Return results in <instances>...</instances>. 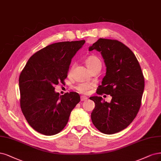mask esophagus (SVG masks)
<instances>
[{
    "mask_svg": "<svg viewBox=\"0 0 161 161\" xmlns=\"http://www.w3.org/2000/svg\"><path fill=\"white\" fill-rule=\"evenodd\" d=\"M87 99H88V98L85 96H81L80 97V101H87Z\"/></svg>",
    "mask_w": 161,
    "mask_h": 161,
    "instance_id": "34e87169",
    "label": "esophagus"
}]
</instances>
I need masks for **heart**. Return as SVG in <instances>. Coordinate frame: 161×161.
Masks as SVG:
<instances>
[{"instance_id": "heart-1", "label": "heart", "mask_w": 161, "mask_h": 161, "mask_svg": "<svg viewBox=\"0 0 161 161\" xmlns=\"http://www.w3.org/2000/svg\"><path fill=\"white\" fill-rule=\"evenodd\" d=\"M86 64L87 67L91 71L97 68L101 69V66H102L101 60H100L98 57H97V56H95V55H91V56L88 57L86 59ZM73 67L72 66V68L69 70V73H70L72 70H73ZM93 87H94V85L92 84V83L84 82V83H80V84L77 85L75 86V89L79 93L86 94L89 92V91L91 90Z\"/></svg>"}]
</instances>
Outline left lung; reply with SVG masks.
<instances>
[{"instance_id": "8db88e82", "label": "left lung", "mask_w": 161, "mask_h": 161, "mask_svg": "<svg viewBox=\"0 0 161 161\" xmlns=\"http://www.w3.org/2000/svg\"><path fill=\"white\" fill-rule=\"evenodd\" d=\"M101 52L107 66L106 75L97 93L112 96L111 102L101 97H92L95 103L91 119L104 134L112 135L126 129L140 109L145 79L141 66L131 50L121 42L99 38L89 51Z\"/></svg>"}]
</instances>
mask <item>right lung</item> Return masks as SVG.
<instances>
[{
    "mask_svg": "<svg viewBox=\"0 0 161 161\" xmlns=\"http://www.w3.org/2000/svg\"><path fill=\"white\" fill-rule=\"evenodd\" d=\"M85 42L51 44L31 56L21 71L19 82L22 112L28 123L41 134L51 136L61 131L72 110L80 102L77 92L59 96L54 86L64 82L72 58Z\"/></svg>",
    "mask_w": 161,
    "mask_h": 161,
    "instance_id": "obj_1",
    "label": "right lung"
}]
</instances>
